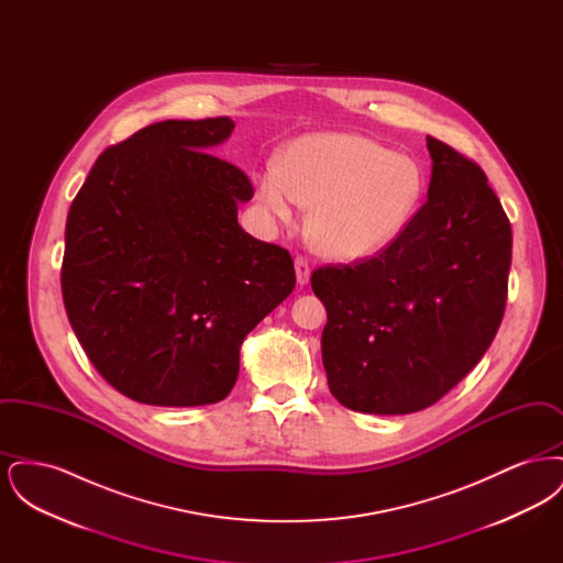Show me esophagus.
Wrapping results in <instances>:
<instances>
[{"instance_id": "1", "label": "esophagus", "mask_w": 563, "mask_h": 563, "mask_svg": "<svg viewBox=\"0 0 563 563\" xmlns=\"http://www.w3.org/2000/svg\"><path fill=\"white\" fill-rule=\"evenodd\" d=\"M295 274H297V283L306 285L310 280V262L303 255L295 257Z\"/></svg>"}]
</instances>
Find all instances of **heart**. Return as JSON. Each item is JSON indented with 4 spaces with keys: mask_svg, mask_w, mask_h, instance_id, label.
I'll use <instances>...</instances> for the list:
<instances>
[{
    "mask_svg": "<svg viewBox=\"0 0 563 563\" xmlns=\"http://www.w3.org/2000/svg\"><path fill=\"white\" fill-rule=\"evenodd\" d=\"M424 191L418 162L367 136L308 134L294 141L257 179L262 205L291 221L295 205L312 209V244L333 260H363L390 246Z\"/></svg>",
    "mask_w": 563,
    "mask_h": 563,
    "instance_id": "heart-1",
    "label": "heart"
}]
</instances>
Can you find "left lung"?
Here are the masks:
<instances>
[{
  "mask_svg": "<svg viewBox=\"0 0 563 563\" xmlns=\"http://www.w3.org/2000/svg\"><path fill=\"white\" fill-rule=\"evenodd\" d=\"M429 200L372 257L312 272L322 365L344 407L397 416L445 397L489 349L509 294V217L482 166L427 136Z\"/></svg>",
  "mask_w": 563,
  "mask_h": 563,
  "instance_id": "left-lung-1",
  "label": "left lung"
}]
</instances>
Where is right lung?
<instances>
[{"instance_id":"right-lung-1","label":"right lung","mask_w":563,"mask_h":563,"mask_svg":"<svg viewBox=\"0 0 563 563\" xmlns=\"http://www.w3.org/2000/svg\"><path fill=\"white\" fill-rule=\"evenodd\" d=\"M230 118L164 120L90 168L65 228L60 291L95 369L136 402L221 401L241 344L295 287L287 249L239 223L249 177L214 156Z\"/></svg>"}]
</instances>
